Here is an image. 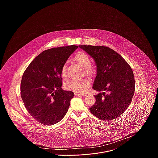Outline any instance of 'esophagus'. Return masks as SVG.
<instances>
[{"instance_id":"obj_1","label":"esophagus","mask_w":158,"mask_h":158,"mask_svg":"<svg viewBox=\"0 0 158 158\" xmlns=\"http://www.w3.org/2000/svg\"><path fill=\"white\" fill-rule=\"evenodd\" d=\"M74 96H80V97H85V96H86L85 94H77V93H75Z\"/></svg>"}]
</instances>
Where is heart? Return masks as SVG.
I'll list each match as a JSON object with an SVG mask.
<instances>
[{"mask_svg": "<svg viewBox=\"0 0 158 158\" xmlns=\"http://www.w3.org/2000/svg\"><path fill=\"white\" fill-rule=\"evenodd\" d=\"M73 61L76 63L81 68L84 69V74L88 76H92L95 73V68L90 65L91 63V59L89 56L84 52H78L73 57ZM61 76L65 79L67 77L66 73V65L64 64L62 66L60 69ZM90 81L87 79H84L81 80L72 81L65 85V88L72 91L76 93L81 94L85 93L88 88L90 87Z\"/></svg>", "mask_w": 158, "mask_h": 158, "instance_id": "1", "label": "heart"}]
</instances>
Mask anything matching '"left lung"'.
Here are the masks:
<instances>
[{
	"instance_id": "left-lung-1",
	"label": "left lung",
	"mask_w": 158,
	"mask_h": 158,
	"mask_svg": "<svg viewBox=\"0 0 158 158\" xmlns=\"http://www.w3.org/2000/svg\"><path fill=\"white\" fill-rule=\"evenodd\" d=\"M91 56L97 65L93 88L99 92L91 113L104 121L115 119L129 107L135 90L132 70L123 57L114 50L101 46H79Z\"/></svg>"
}]
</instances>
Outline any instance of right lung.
<instances>
[{"instance_id": "1", "label": "right lung", "mask_w": 158, "mask_h": 158, "mask_svg": "<svg viewBox=\"0 0 158 158\" xmlns=\"http://www.w3.org/2000/svg\"><path fill=\"white\" fill-rule=\"evenodd\" d=\"M77 46L52 48L42 52L22 76L20 95L29 113L39 123L53 125L65 115L74 93L61 88L60 69Z\"/></svg>"}]
</instances>
